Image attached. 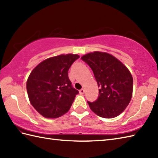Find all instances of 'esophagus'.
I'll list each match as a JSON object with an SVG mask.
<instances>
[{
  "mask_svg": "<svg viewBox=\"0 0 158 158\" xmlns=\"http://www.w3.org/2000/svg\"><path fill=\"white\" fill-rule=\"evenodd\" d=\"M84 92H85V90L83 89H81L79 90L80 94H84Z\"/></svg>",
  "mask_w": 158,
  "mask_h": 158,
  "instance_id": "obj_1",
  "label": "esophagus"
}]
</instances>
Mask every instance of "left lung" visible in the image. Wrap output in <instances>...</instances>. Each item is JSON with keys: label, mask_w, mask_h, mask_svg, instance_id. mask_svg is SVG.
<instances>
[{"label": "left lung", "mask_w": 158, "mask_h": 158, "mask_svg": "<svg viewBox=\"0 0 158 158\" xmlns=\"http://www.w3.org/2000/svg\"><path fill=\"white\" fill-rule=\"evenodd\" d=\"M92 69L99 89L98 98L88 102L92 111L103 118H113L126 109L132 98L133 78L128 69L108 53L94 52L81 57Z\"/></svg>", "instance_id": "left-lung-1"}]
</instances>
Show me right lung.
I'll use <instances>...</instances> for the list:
<instances>
[{"mask_svg": "<svg viewBox=\"0 0 158 158\" xmlns=\"http://www.w3.org/2000/svg\"><path fill=\"white\" fill-rule=\"evenodd\" d=\"M77 54H62L43 60L32 70L26 82L30 102L45 118H58L69 110L78 90L68 76Z\"/></svg>", "mask_w": 158, "mask_h": 158, "instance_id": "1", "label": "right lung"}]
</instances>
